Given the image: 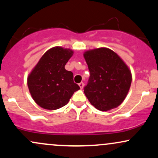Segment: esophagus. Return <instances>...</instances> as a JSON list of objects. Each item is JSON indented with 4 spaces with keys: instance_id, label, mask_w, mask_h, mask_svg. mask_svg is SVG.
Instances as JSON below:
<instances>
[{
    "instance_id": "34e87169",
    "label": "esophagus",
    "mask_w": 158,
    "mask_h": 158,
    "mask_svg": "<svg viewBox=\"0 0 158 158\" xmlns=\"http://www.w3.org/2000/svg\"><path fill=\"white\" fill-rule=\"evenodd\" d=\"M79 87H80L81 89H82L83 87H84V83H83V82H80V83H79Z\"/></svg>"
}]
</instances>
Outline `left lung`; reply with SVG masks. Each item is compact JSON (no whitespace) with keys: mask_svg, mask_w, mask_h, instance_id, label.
Instances as JSON below:
<instances>
[{"mask_svg":"<svg viewBox=\"0 0 158 158\" xmlns=\"http://www.w3.org/2000/svg\"><path fill=\"white\" fill-rule=\"evenodd\" d=\"M90 71L84 93L90 104L102 111L117 108L126 98L131 83V74L119 56L108 48L84 53Z\"/></svg>","mask_w":158,"mask_h":158,"instance_id":"obj_1","label":"left lung"}]
</instances>
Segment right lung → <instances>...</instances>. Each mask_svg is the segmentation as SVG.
<instances>
[{"label": "right lung", "instance_id": "add662e5", "mask_svg": "<svg viewBox=\"0 0 158 158\" xmlns=\"http://www.w3.org/2000/svg\"><path fill=\"white\" fill-rule=\"evenodd\" d=\"M73 51L60 47L48 50L41 58L27 79L34 101L48 110L66 106L74 92L80 89L73 81V74L66 70L65 64Z\"/></svg>", "mask_w": 158, "mask_h": 158}]
</instances>
